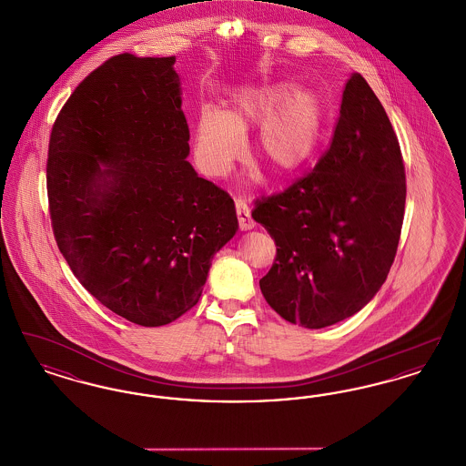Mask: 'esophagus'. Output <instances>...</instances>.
I'll return each instance as SVG.
<instances>
[{"label":"esophagus","instance_id":"1","mask_svg":"<svg viewBox=\"0 0 466 466\" xmlns=\"http://www.w3.org/2000/svg\"><path fill=\"white\" fill-rule=\"evenodd\" d=\"M236 213H238V222H239L241 230H249L255 227V222L249 215V208L243 199H236Z\"/></svg>","mask_w":466,"mask_h":466}]
</instances>
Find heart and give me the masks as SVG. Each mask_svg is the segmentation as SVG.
Segmentation results:
<instances>
[{
  "mask_svg": "<svg viewBox=\"0 0 466 466\" xmlns=\"http://www.w3.org/2000/svg\"><path fill=\"white\" fill-rule=\"evenodd\" d=\"M321 103L309 90L285 82L253 84L232 94L227 111L204 106L196 122L194 152L209 177H225L243 157L249 129L253 148L279 175L306 164L321 131Z\"/></svg>",
  "mask_w": 466,
  "mask_h": 466,
  "instance_id": "heart-1",
  "label": "heart"
}]
</instances>
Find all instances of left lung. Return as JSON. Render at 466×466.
<instances>
[{
	"instance_id": "8db88e82",
	"label": "left lung",
	"mask_w": 466,
	"mask_h": 466,
	"mask_svg": "<svg viewBox=\"0 0 466 466\" xmlns=\"http://www.w3.org/2000/svg\"><path fill=\"white\" fill-rule=\"evenodd\" d=\"M397 134L367 80H348L330 148L251 217L276 243L260 279L267 304L304 329H325L365 308L388 278L405 211Z\"/></svg>"
}]
</instances>
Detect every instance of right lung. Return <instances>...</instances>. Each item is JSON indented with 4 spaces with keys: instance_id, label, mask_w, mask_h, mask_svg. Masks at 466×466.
Here are the masks:
<instances>
[{
    "instance_id": "add662e5",
    "label": "right lung",
    "mask_w": 466,
    "mask_h": 466,
    "mask_svg": "<svg viewBox=\"0 0 466 466\" xmlns=\"http://www.w3.org/2000/svg\"><path fill=\"white\" fill-rule=\"evenodd\" d=\"M175 57L118 54L59 111L48 143L50 220L67 266L105 308L141 327L199 302L236 206L187 160Z\"/></svg>"
}]
</instances>
